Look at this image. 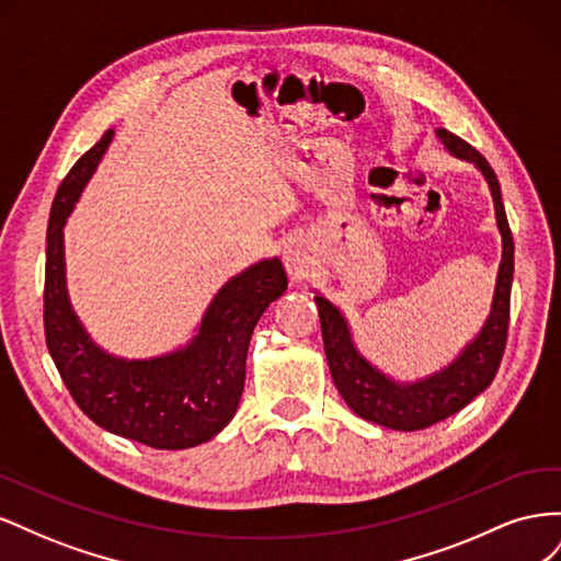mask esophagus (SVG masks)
<instances>
[{
  "label": "esophagus",
  "mask_w": 561,
  "mask_h": 561,
  "mask_svg": "<svg viewBox=\"0 0 561 561\" xmlns=\"http://www.w3.org/2000/svg\"><path fill=\"white\" fill-rule=\"evenodd\" d=\"M283 264L287 268V274H290V278H295V280L301 278L309 271L307 257H304V254L295 245H285L283 248Z\"/></svg>",
  "instance_id": "34e87169"
}]
</instances>
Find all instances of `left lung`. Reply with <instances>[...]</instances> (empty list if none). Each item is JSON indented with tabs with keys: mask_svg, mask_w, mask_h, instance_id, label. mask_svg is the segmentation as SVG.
Instances as JSON below:
<instances>
[{
	"mask_svg": "<svg viewBox=\"0 0 561 561\" xmlns=\"http://www.w3.org/2000/svg\"><path fill=\"white\" fill-rule=\"evenodd\" d=\"M435 133L451 157L478 168L489 184L491 201H494L496 227L501 233V264L491 309L480 332L443 369L414 381H400L371 365L358 351L342 309L320 293L313 297L320 316L322 344H325L328 365L339 396L360 419L393 431L428 428L463 410L470 400L486 390L499 371L507 339V318H511L515 243L505 217L499 178L480 151L458 135L447 128H437Z\"/></svg>",
	"mask_w": 561,
	"mask_h": 561,
	"instance_id": "8db88e82",
	"label": "left lung"
}]
</instances>
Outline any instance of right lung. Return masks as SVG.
<instances>
[{"instance_id": "right-lung-1", "label": "right lung", "mask_w": 561, "mask_h": 561, "mask_svg": "<svg viewBox=\"0 0 561 561\" xmlns=\"http://www.w3.org/2000/svg\"><path fill=\"white\" fill-rule=\"evenodd\" d=\"M105 130L62 180L46 229L44 332L70 396L100 428L151 449H190L229 426L245 386L250 336L287 287L278 257L231 276L203 311L184 346L154 358L105 351L77 316L65 276V225L112 145Z\"/></svg>"}]
</instances>
